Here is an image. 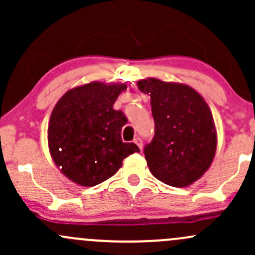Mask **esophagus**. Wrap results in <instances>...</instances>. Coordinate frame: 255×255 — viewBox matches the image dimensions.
I'll use <instances>...</instances> for the list:
<instances>
[{
    "label": "esophagus",
    "instance_id": "34e87169",
    "mask_svg": "<svg viewBox=\"0 0 255 255\" xmlns=\"http://www.w3.org/2000/svg\"><path fill=\"white\" fill-rule=\"evenodd\" d=\"M134 142H135V144L137 145V147L140 148V151L142 150V140L140 139V137H135V139H134Z\"/></svg>",
    "mask_w": 255,
    "mask_h": 255
}]
</instances>
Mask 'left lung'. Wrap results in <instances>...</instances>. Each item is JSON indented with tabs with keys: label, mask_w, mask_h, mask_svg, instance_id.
I'll list each match as a JSON object with an SVG mask.
<instances>
[{
	"label": "left lung",
	"mask_w": 255,
	"mask_h": 255,
	"mask_svg": "<svg viewBox=\"0 0 255 255\" xmlns=\"http://www.w3.org/2000/svg\"><path fill=\"white\" fill-rule=\"evenodd\" d=\"M137 89L151 97L154 136L144 150L151 174L169 186H191L210 168L217 148L209 105L184 84L147 78Z\"/></svg>",
	"instance_id": "1"
}]
</instances>
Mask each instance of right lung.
I'll list each match as a JSON object with an SVG mask.
<instances>
[{
  "label": "right lung",
  "mask_w": 255,
  "mask_h": 255,
  "mask_svg": "<svg viewBox=\"0 0 255 255\" xmlns=\"http://www.w3.org/2000/svg\"><path fill=\"white\" fill-rule=\"evenodd\" d=\"M127 85L92 81L67 91L52 110L48 127L51 158L67 178L92 187L115 175L126 157L140 152L121 139L127 119L114 103Z\"/></svg>",
  "instance_id": "obj_1"
}]
</instances>
